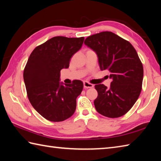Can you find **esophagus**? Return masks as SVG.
<instances>
[{
    "label": "esophagus",
    "instance_id": "34e87169",
    "mask_svg": "<svg viewBox=\"0 0 161 161\" xmlns=\"http://www.w3.org/2000/svg\"><path fill=\"white\" fill-rule=\"evenodd\" d=\"M94 86L92 84L87 82V81H84V88H93Z\"/></svg>",
    "mask_w": 161,
    "mask_h": 161
}]
</instances>
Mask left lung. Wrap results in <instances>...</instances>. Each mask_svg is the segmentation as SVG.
Segmentation results:
<instances>
[{"mask_svg":"<svg viewBox=\"0 0 161 161\" xmlns=\"http://www.w3.org/2000/svg\"><path fill=\"white\" fill-rule=\"evenodd\" d=\"M84 44L96 53L102 70L109 72L110 87L95 86L97 97L95 109L108 118H119L137 101L142 89L143 67L134 47L127 41L111 32L87 37Z\"/></svg>","mask_w":161,"mask_h":161,"instance_id":"8db88e82","label":"left lung"}]
</instances>
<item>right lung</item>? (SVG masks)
Returning <instances> with one entry per match:
<instances>
[{
  "instance_id": "add662e5",
  "label": "right lung",
  "mask_w": 161,
  "mask_h": 161,
  "mask_svg": "<svg viewBox=\"0 0 161 161\" xmlns=\"http://www.w3.org/2000/svg\"><path fill=\"white\" fill-rule=\"evenodd\" d=\"M84 38L54 36L35 47L23 72V80L30 103L44 118L61 122L75 111L76 99L83 82L60 81V71L69 67L72 56L81 49Z\"/></svg>"
}]
</instances>
